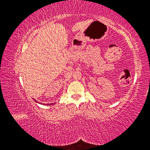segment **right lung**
Returning a JSON list of instances; mask_svg holds the SVG:
<instances>
[{
  "instance_id": "obj_1",
  "label": "right lung",
  "mask_w": 150,
  "mask_h": 150,
  "mask_svg": "<svg viewBox=\"0 0 150 150\" xmlns=\"http://www.w3.org/2000/svg\"><path fill=\"white\" fill-rule=\"evenodd\" d=\"M33 99H34V101H35V102H36V103H38V101H37L36 100H35V99H34V98H33ZM40 104H41V103H40ZM44 105H45V104H44ZM46 105H54V104H53V103H52V104H46Z\"/></svg>"
}]
</instances>
